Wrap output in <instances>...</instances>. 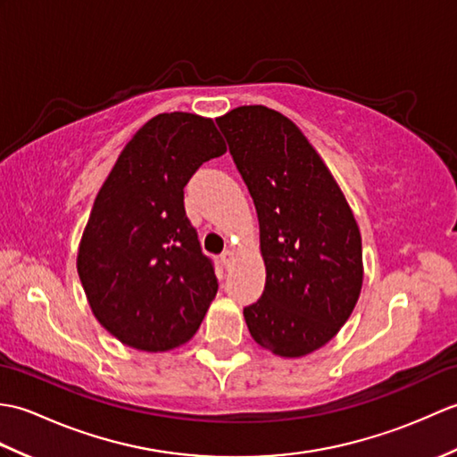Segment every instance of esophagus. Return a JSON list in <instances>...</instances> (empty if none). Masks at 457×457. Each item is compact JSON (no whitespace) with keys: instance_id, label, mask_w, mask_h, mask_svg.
<instances>
[{"instance_id":"esophagus-1","label":"esophagus","mask_w":457,"mask_h":457,"mask_svg":"<svg viewBox=\"0 0 457 457\" xmlns=\"http://www.w3.org/2000/svg\"><path fill=\"white\" fill-rule=\"evenodd\" d=\"M220 261H221V263L226 265V267H229V265L236 261V253H234V251H231V249H226V251H223V253L220 255Z\"/></svg>"}]
</instances>
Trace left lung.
I'll return each mask as SVG.
<instances>
[{
  "instance_id": "1",
  "label": "left lung",
  "mask_w": 457,
  "mask_h": 457,
  "mask_svg": "<svg viewBox=\"0 0 457 457\" xmlns=\"http://www.w3.org/2000/svg\"><path fill=\"white\" fill-rule=\"evenodd\" d=\"M259 218L265 290L244 310L251 337L278 357L326 345L363 285L361 234L324 159L295 121L267 105L216 118Z\"/></svg>"
}]
</instances>
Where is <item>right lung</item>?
I'll list each match as a JSON object with an SVG mask.
<instances>
[{
    "label": "right lung",
    "mask_w": 457,
    "mask_h": 457,
    "mask_svg": "<svg viewBox=\"0 0 457 457\" xmlns=\"http://www.w3.org/2000/svg\"><path fill=\"white\" fill-rule=\"evenodd\" d=\"M226 151L212 118L159 113L104 180L76 269L92 314L123 345L161 353L198 332L218 280L184 212V187Z\"/></svg>",
    "instance_id": "right-lung-1"
}]
</instances>
